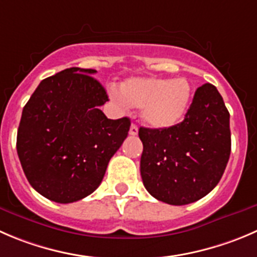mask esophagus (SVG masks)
I'll use <instances>...</instances> for the list:
<instances>
[{
  "mask_svg": "<svg viewBox=\"0 0 257 257\" xmlns=\"http://www.w3.org/2000/svg\"><path fill=\"white\" fill-rule=\"evenodd\" d=\"M129 134H131V136H137V134H138V126H137V124H132L131 129H129Z\"/></svg>",
  "mask_w": 257,
  "mask_h": 257,
  "instance_id": "obj_1",
  "label": "esophagus"
}]
</instances>
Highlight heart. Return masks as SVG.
<instances>
[{
    "label": "heart",
    "instance_id": "b5f03b06",
    "mask_svg": "<svg viewBox=\"0 0 257 257\" xmlns=\"http://www.w3.org/2000/svg\"><path fill=\"white\" fill-rule=\"evenodd\" d=\"M110 98L123 108H142V118L151 128L168 129L183 120L191 85L182 78H131L121 83L120 91L110 90Z\"/></svg>",
    "mask_w": 257,
    "mask_h": 257
}]
</instances>
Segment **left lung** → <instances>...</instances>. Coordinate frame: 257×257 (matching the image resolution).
I'll return each instance as SVG.
<instances>
[{"mask_svg":"<svg viewBox=\"0 0 257 257\" xmlns=\"http://www.w3.org/2000/svg\"><path fill=\"white\" fill-rule=\"evenodd\" d=\"M141 176L164 203L188 205L220 182L231 153L230 113L215 85L196 90L184 120L168 129H139Z\"/></svg>","mask_w":257,"mask_h":257,"instance_id":"left-lung-1","label":"left lung"}]
</instances>
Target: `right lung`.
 <instances>
[{"mask_svg":"<svg viewBox=\"0 0 257 257\" xmlns=\"http://www.w3.org/2000/svg\"><path fill=\"white\" fill-rule=\"evenodd\" d=\"M94 69L70 68L44 79L22 110L17 154L34 189L71 203L93 193L120 148L131 119H108L105 89Z\"/></svg>","mask_w":257,"mask_h":257,"instance_id":"add662e5","label":"right lung"}]
</instances>
